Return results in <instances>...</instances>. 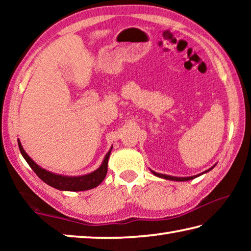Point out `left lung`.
Returning <instances> with one entry per match:
<instances>
[{
	"mask_svg": "<svg viewBox=\"0 0 251 251\" xmlns=\"http://www.w3.org/2000/svg\"><path fill=\"white\" fill-rule=\"evenodd\" d=\"M212 168H214V166H212L211 168L208 169V171L203 172V173H201V174H199V175H196V176H192V177H174V176L163 175V174H158V173H155V172H152V171H151V173L154 174L155 176H157V177H160V178H164V179H168V180H176V181H185V180H190V179H194V178H196V177H198V176L202 175V174H205V173H207V172L211 171Z\"/></svg>",
	"mask_w": 251,
	"mask_h": 251,
	"instance_id": "8db88e82",
	"label": "left lung"
}]
</instances>
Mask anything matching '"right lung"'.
Masks as SVG:
<instances>
[{"mask_svg":"<svg viewBox=\"0 0 251 251\" xmlns=\"http://www.w3.org/2000/svg\"><path fill=\"white\" fill-rule=\"evenodd\" d=\"M19 143V148L24 159L27 161L29 167L33 169V172L39 176L42 180L46 184L54 187V188L59 189V190H69V192H82V190H88L92 188H95V187L99 186L101 181L104 180V178L107 174V165H108V158L110 155V148L109 151L106 154L105 158L101 163L100 166L94 171L93 173L87 174V175L83 176H62L57 175V174H53L46 169L40 167L35 161L29 157L25 151L23 150L22 145H21L20 139H18Z\"/></svg>","mask_w":251,"mask_h":251,"instance_id":"1","label":"right lung"}]
</instances>
